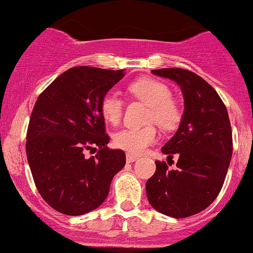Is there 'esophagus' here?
<instances>
[{
    "instance_id": "34e87169",
    "label": "esophagus",
    "mask_w": 253,
    "mask_h": 253,
    "mask_svg": "<svg viewBox=\"0 0 253 253\" xmlns=\"http://www.w3.org/2000/svg\"><path fill=\"white\" fill-rule=\"evenodd\" d=\"M126 159H127V163H133L138 159V157H137V155H133V154H129L128 153V154L126 155Z\"/></svg>"
}]
</instances>
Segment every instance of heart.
Instances as JSON below:
<instances>
[{
  "label": "heart",
  "mask_w": 253,
  "mask_h": 253,
  "mask_svg": "<svg viewBox=\"0 0 253 253\" xmlns=\"http://www.w3.org/2000/svg\"><path fill=\"white\" fill-rule=\"evenodd\" d=\"M133 98L149 106L147 122H155L164 129L174 128L181 119V110L176 100L171 98V90L164 82L155 78H139L127 88ZM124 104L117 95L108 93L100 101L103 119L111 125L121 121ZM158 132L154 125L141 128H124L114 136V144L129 154H142L149 145L157 141Z\"/></svg>",
  "instance_id": "obj_1"
}]
</instances>
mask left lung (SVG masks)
I'll return each instance as SVG.
<instances>
[{
	"instance_id": "8db88e82",
	"label": "left lung",
	"mask_w": 253,
	"mask_h": 253,
	"mask_svg": "<svg viewBox=\"0 0 253 253\" xmlns=\"http://www.w3.org/2000/svg\"><path fill=\"white\" fill-rule=\"evenodd\" d=\"M152 73L180 85L185 110L176 133L162 148L168 158L177 155L176 168L155 162L145 192L155 211L186 218L205 211L223 187L233 155L230 120L215 89L196 73L182 68Z\"/></svg>"
}]
</instances>
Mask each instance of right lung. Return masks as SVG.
I'll list each match as a JSON object with an SVG mask.
<instances>
[{"label":"right lung","mask_w":253,"mask_h":253,"mask_svg":"<svg viewBox=\"0 0 253 253\" xmlns=\"http://www.w3.org/2000/svg\"><path fill=\"white\" fill-rule=\"evenodd\" d=\"M124 70L78 66L58 76L35 103L27 132V158L40 196L55 211L82 215L106 200L126 154L109 149L100 101ZM99 148L95 157L85 150Z\"/></svg>","instance_id":"1"}]
</instances>
